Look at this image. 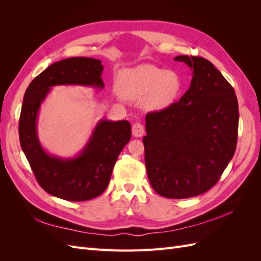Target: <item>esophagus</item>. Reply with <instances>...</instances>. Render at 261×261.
Instances as JSON below:
<instances>
[{"mask_svg":"<svg viewBox=\"0 0 261 261\" xmlns=\"http://www.w3.org/2000/svg\"><path fill=\"white\" fill-rule=\"evenodd\" d=\"M132 130H133V135L135 137H141V136H144V134H145L144 125L140 124V123L134 124L133 127H132Z\"/></svg>","mask_w":261,"mask_h":261,"instance_id":"obj_1","label":"esophagus"}]
</instances>
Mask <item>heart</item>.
Returning a JSON list of instances; mask_svg holds the SVG:
<instances>
[{
  "label": "heart",
  "mask_w": 261,
  "mask_h": 261,
  "mask_svg": "<svg viewBox=\"0 0 261 261\" xmlns=\"http://www.w3.org/2000/svg\"><path fill=\"white\" fill-rule=\"evenodd\" d=\"M181 88L179 76L174 72L151 64L125 68L118 75V89L127 100L145 99V107L161 110L172 105Z\"/></svg>",
  "instance_id": "heart-1"
}]
</instances>
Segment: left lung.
<instances>
[{"instance_id":"1","label":"left lung","mask_w":261,"mask_h":261,"mask_svg":"<svg viewBox=\"0 0 261 261\" xmlns=\"http://www.w3.org/2000/svg\"><path fill=\"white\" fill-rule=\"evenodd\" d=\"M193 69L179 101L146 115L145 162L154 192L171 199L206 193L234 155L239 103L233 87L211 62L179 55Z\"/></svg>"}]
</instances>
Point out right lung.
I'll list each match as a JSON object with an SVG mask.
<instances>
[{
    "label": "right lung",
    "instance_id": "add662e5",
    "mask_svg": "<svg viewBox=\"0 0 261 261\" xmlns=\"http://www.w3.org/2000/svg\"><path fill=\"white\" fill-rule=\"evenodd\" d=\"M101 61L69 58L53 63L26 89L19 117V141L36 179L46 193L68 201L96 198L106 191L118 154L132 136L127 121H100L80 155L61 159L46 153L37 135V116L52 86L103 88Z\"/></svg>",
    "mask_w": 261,
    "mask_h": 261
}]
</instances>
